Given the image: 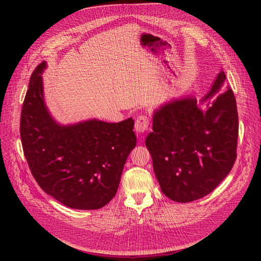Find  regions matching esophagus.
I'll use <instances>...</instances> for the list:
<instances>
[{
    "instance_id": "esophagus-1",
    "label": "esophagus",
    "mask_w": 261,
    "mask_h": 261,
    "mask_svg": "<svg viewBox=\"0 0 261 261\" xmlns=\"http://www.w3.org/2000/svg\"><path fill=\"white\" fill-rule=\"evenodd\" d=\"M149 117L146 115H139L135 122V130L138 134H144L149 128Z\"/></svg>"
}]
</instances>
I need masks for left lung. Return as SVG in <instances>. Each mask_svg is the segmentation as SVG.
Listing matches in <instances>:
<instances>
[{
	"instance_id": "8db88e82",
	"label": "left lung",
	"mask_w": 261,
	"mask_h": 261,
	"mask_svg": "<svg viewBox=\"0 0 261 261\" xmlns=\"http://www.w3.org/2000/svg\"><path fill=\"white\" fill-rule=\"evenodd\" d=\"M225 80L222 70L200 103L188 96L153 113L146 146L161 191L173 201L191 202L210 194L235 163L239 114Z\"/></svg>"
}]
</instances>
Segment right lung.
Segmentation results:
<instances>
[{"mask_svg": "<svg viewBox=\"0 0 261 261\" xmlns=\"http://www.w3.org/2000/svg\"><path fill=\"white\" fill-rule=\"evenodd\" d=\"M45 68L42 62L34 70L22 103L23 154L46 194L69 208L100 209L115 196L125 162L136 147L134 120L57 123L44 102L41 74Z\"/></svg>", "mask_w": 261, "mask_h": 261, "instance_id": "add662e5", "label": "right lung"}]
</instances>
